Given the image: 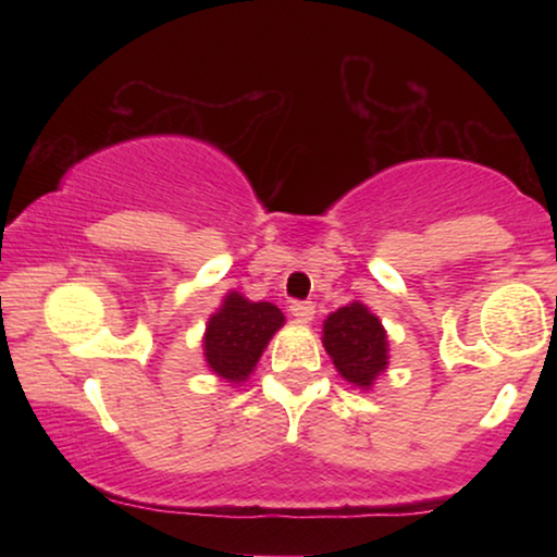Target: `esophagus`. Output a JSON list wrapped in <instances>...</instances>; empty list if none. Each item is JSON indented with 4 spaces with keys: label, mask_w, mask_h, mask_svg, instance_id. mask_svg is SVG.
Listing matches in <instances>:
<instances>
[{
    "label": "esophagus",
    "mask_w": 557,
    "mask_h": 557,
    "mask_svg": "<svg viewBox=\"0 0 557 557\" xmlns=\"http://www.w3.org/2000/svg\"><path fill=\"white\" fill-rule=\"evenodd\" d=\"M290 314L304 324L311 322L314 319V304L311 300H296V304H290Z\"/></svg>",
    "instance_id": "34e87169"
}]
</instances>
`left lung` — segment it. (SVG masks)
<instances>
[{"mask_svg": "<svg viewBox=\"0 0 557 557\" xmlns=\"http://www.w3.org/2000/svg\"><path fill=\"white\" fill-rule=\"evenodd\" d=\"M322 345L350 387L372 389L389 363L385 324L361 300H350L324 319Z\"/></svg>", "mask_w": 557, "mask_h": 557, "instance_id": "obj_1", "label": "left lung"}]
</instances>
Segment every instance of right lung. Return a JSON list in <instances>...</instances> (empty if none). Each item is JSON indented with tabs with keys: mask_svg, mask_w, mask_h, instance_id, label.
I'll use <instances>...</instances> for the list:
<instances>
[{
	"mask_svg": "<svg viewBox=\"0 0 557 557\" xmlns=\"http://www.w3.org/2000/svg\"><path fill=\"white\" fill-rule=\"evenodd\" d=\"M283 324L285 314L270 300H248L230 290L203 330L207 369L227 385H243Z\"/></svg>",
	"mask_w": 557,
	"mask_h": 557,
	"instance_id": "right-lung-1",
	"label": "right lung"
}]
</instances>
